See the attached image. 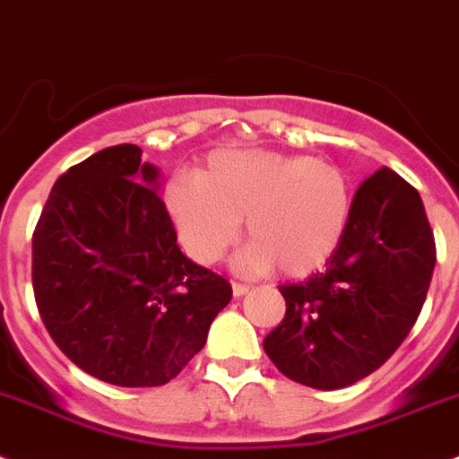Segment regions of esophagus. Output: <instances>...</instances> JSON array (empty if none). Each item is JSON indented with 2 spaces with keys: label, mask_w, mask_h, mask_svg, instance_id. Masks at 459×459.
<instances>
[{
  "label": "esophagus",
  "mask_w": 459,
  "mask_h": 459,
  "mask_svg": "<svg viewBox=\"0 0 459 459\" xmlns=\"http://www.w3.org/2000/svg\"><path fill=\"white\" fill-rule=\"evenodd\" d=\"M247 292H249V286H245V283H233V297H245Z\"/></svg>",
  "instance_id": "1"
}]
</instances>
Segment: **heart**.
I'll return each mask as SVG.
<instances>
[{"mask_svg": "<svg viewBox=\"0 0 459 459\" xmlns=\"http://www.w3.org/2000/svg\"><path fill=\"white\" fill-rule=\"evenodd\" d=\"M164 205L180 245L212 265L239 233L251 239L239 265L286 276L320 270L341 247L352 214V185L329 162L279 151H226L199 176H176Z\"/></svg>", "mask_w": 459, "mask_h": 459, "instance_id": "1", "label": "heart"}]
</instances>
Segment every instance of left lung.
I'll return each mask as SVG.
<instances>
[{
    "mask_svg": "<svg viewBox=\"0 0 459 459\" xmlns=\"http://www.w3.org/2000/svg\"><path fill=\"white\" fill-rule=\"evenodd\" d=\"M435 238L407 180L379 169L359 185L325 272L281 286L286 317L263 341L286 377L320 391L359 382L407 338L435 272Z\"/></svg>",
    "mask_w": 459,
    "mask_h": 459,
    "instance_id": "left-lung-1",
    "label": "left lung"
}]
</instances>
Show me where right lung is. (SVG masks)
<instances>
[{
  "instance_id": "add662e5",
  "label": "right lung",
  "mask_w": 459,
  "mask_h": 459,
  "mask_svg": "<svg viewBox=\"0 0 459 459\" xmlns=\"http://www.w3.org/2000/svg\"><path fill=\"white\" fill-rule=\"evenodd\" d=\"M160 169L118 143L55 183L31 242L40 317L61 352L117 386L171 382L233 297L180 251Z\"/></svg>"
}]
</instances>
